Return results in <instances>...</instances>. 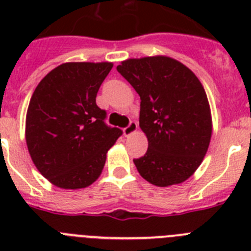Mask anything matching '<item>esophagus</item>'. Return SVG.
<instances>
[{"mask_svg":"<svg viewBox=\"0 0 251 251\" xmlns=\"http://www.w3.org/2000/svg\"><path fill=\"white\" fill-rule=\"evenodd\" d=\"M137 129H138V124H137L136 122H130L129 126L123 129V134L126 137H128L130 136V134H133L134 132H137Z\"/></svg>","mask_w":251,"mask_h":251,"instance_id":"obj_1","label":"esophagus"}]
</instances>
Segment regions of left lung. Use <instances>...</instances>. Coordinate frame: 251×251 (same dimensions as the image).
<instances>
[{
    "instance_id": "1",
    "label": "left lung",
    "mask_w": 251,
    "mask_h": 251,
    "mask_svg": "<svg viewBox=\"0 0 251 251\" xmlns=\"http://www.w3.org/2000/svg\"><path fill=\"white\" fill-rule=\"evenodd\" d=\"M141 97L139 127L148 150L133 159L158 187L185 182L202 163L212 134L211 109L199 77L166 55L127 59L117 66Z\"/></svg>"
}]
</instances>
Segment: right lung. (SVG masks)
<instances>
[{
	"label": "right lung",
	"instance_id": "add662e5",
	"mask_svg": "<svg viewBox=\"0 0 251 251\" xmlns=\"http://www.w3.org/2000/svg\"><path fill=\"white\" fill-rule=\"evenodd\" d=\"M113 63H64L36 86L26 113L30 157L49 182L64 190L92 185L122 130L105 126L97 93Z\"/></svg>",
	"mask_w": 251,
	"mask_h": 251
}]
</instances>
